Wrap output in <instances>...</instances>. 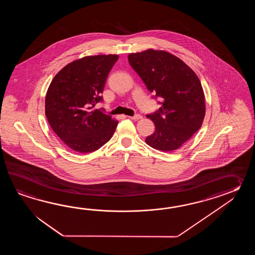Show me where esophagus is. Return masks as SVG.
<instances>
[{"mask_svg": "<svg viewBox=\"0 0 255 255\" xmlns=\"http://www.w3.org/2000/svg\"><path fill=\"white\" fill-rule=\"evenodd\" d=\"M131 120H139L142 119V116L141 115H135V116H133V117H129Z\"/></svg>", "mask_w": 255, "mask_h": 255, "instance_id": "esophagus-1", "label": "esophagus"}]
</instances>
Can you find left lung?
Wrapping results in <instances>:
<instances>
[{"mask_svg": "<svg viewBox=\"0 0 255 255\" xmlns=\"http://www.w3.org/2000/svg\"><path fill=\"white\" fill-rule=\"evenodd\" d=\"M147 89L161 98L157 113L147 115L156 130L146 137L155 149H178L201 128L206 113L205 96L195 72L176 55L147 49L128 56Z\"/></svg>", "mask_w": 255, "mask_h": 255, "instance_id": "left-lung-1", "label": "left lung"}]
</instances>
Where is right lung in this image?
I'll return each instance as SVG.
<instances>
[{
	"label": "right lung",
	"instance_id": "obj_1",
	"mask_svg": "<svg viewBox=\"0 0 255 255\" xmlns=\"http://www.w3.org/2000/svg\"><path fill=\"white\" fill-rule=\"evenodd\" d=\"M118 54L85 56L54 76L45 96V116L54 133L72 150L90 153L114 134L119 121L95 106L103 97L109 73Z\"/></svg>",
	"mask_w": 255,
	"mask_h": 255
}]
</instances>
